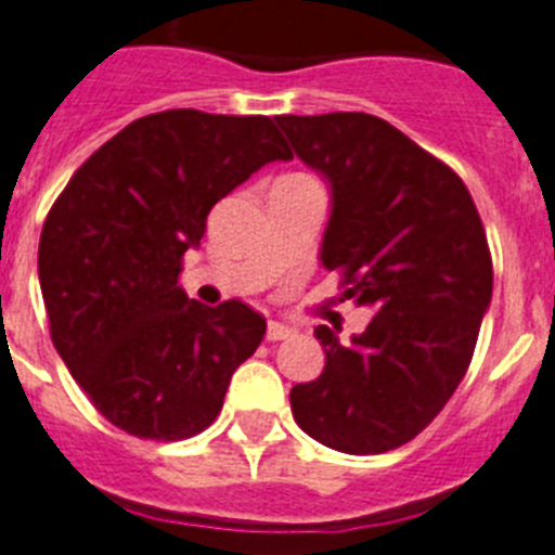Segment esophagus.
Instances as JSON below:
<instances>
[{
  "label": "esophagus",
  "mask_w": 555,
  "mask_h": 555,
  "mask_svg": "<svg viewBox=\"0 0 555 555\" xmlns=\"http://www.w3.org/2000/svg\"><path fill=\"white\" fill-rule=\"evenodd\" d=\"M293 327L282 324V321H268V341H285L291 338Z\"/></svg>",
  "instance_id": "obj_1"
}]
</instances>
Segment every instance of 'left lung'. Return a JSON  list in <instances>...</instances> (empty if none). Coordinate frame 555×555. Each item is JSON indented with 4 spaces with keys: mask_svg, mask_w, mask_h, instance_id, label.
I'll list each match as a JSON object with an SVG mask.
<instances>
[{
    "mask_svg": "<svg viewBox=\"0 0 555 555\" xmlns=\"http://www.w3.org/2000/svg\"><path fill=\"white\" fill-rule=\"evenodd\" d=\"M276 124L333 191L321 264L341 270L347 299L375 310L349 344L315 327L327 364L291 389L293 417L327 449L392 451L435 421L472 364L493 287L486 228L463 180L384 118Z\"/></svg>",
    "mask_w": 555,
    "mask_h": 555,
    "instance_id": "8db88e82",
    "label": "left lung"
}]
</instances>
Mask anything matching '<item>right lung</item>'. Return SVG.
I'll use <instances>...</instances> for the list:
<instances>
[{"label":"right lung","mask_w":555,"mask_h":555,"mask_svg":"<svg viewBox=\"0 0 555 555\" xmlns=\"http://www.w3.org/2000/svg\"><path fill=\"white\" fill-rule=\"evenodd\" d=\"M268 115L166 109L92 152L50 208L39 282L50 338L92 406L127 435L185 440L217 421L264 319L177 285L225 194L291 160Z\"/></svg>","instance_id":"add662e5"}]
</instances>
